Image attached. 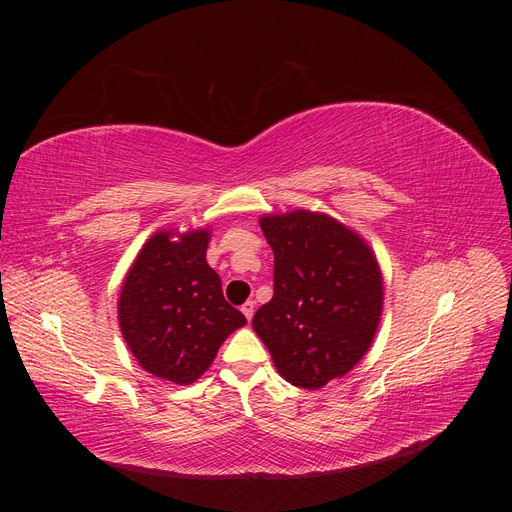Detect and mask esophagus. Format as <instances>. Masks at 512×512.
<instances>
[{
	"mask_svg": "<svg viewBox=\"0 0 512 512\" xmlns=\"http://www.w3.org/2000/svg\"><path fill=\"white\" fill-rule=\"evenodd\" d=\"M254 309H256V303H254V301H245V303L241 305V312L245 314V318H247V320H252V316H254Z\"/></svg>",
	"mask_w": 512,
	"mask_h": 512,
	"instance_id": "obj_1",
	"label": "esophagus"
}]
</instances>
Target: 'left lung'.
I'll return each mask as SVG.
<instances>
[{"instance_id":"left-lung-1","label":"left lung","mask_w":512,"mask_h":512,"mask_svg":"<svg viewBox=\"0 0 512 512\" xmlns=\"http://www.w3.org/2000/svg\"><path fill=\"white\" fill-rule=\"evenodd\" d=\"M271 245L273 299L252 327L280 376L322 389L359 363L382 314V273L369 245L331 215L290 211L262 215Z\"/></svg>"}]
</instances>
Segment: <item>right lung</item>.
Returning a JSON list of instances; mask_svg holds the SVG:
<instances>
[{
	"instance_id": "obj_1",
	"label": "right lung",
	"mask_w": 512,
	"mask_h": 512,
	"mask_svg": "<svg viewBox=\"0 0 512 512\" xmlns=\"http://www.w3.org/2000/svg\"><path fill=\"white\" fill-rule=\"evenodd\" d=\"M156 232L138 252L119 292V329L141 367L192 384L211 367L224 339L247 322L207 265L209 230Z\"/></svg>"
}]
</instances>
